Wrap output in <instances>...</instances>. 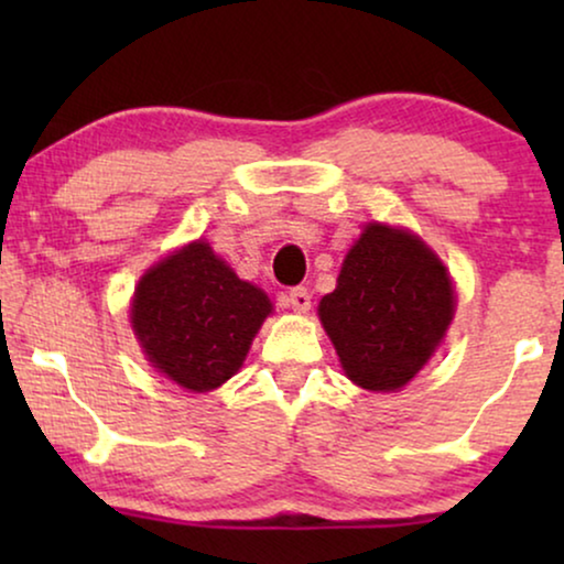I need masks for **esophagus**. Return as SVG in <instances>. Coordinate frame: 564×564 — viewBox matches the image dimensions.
<instances>
[{
  "label": "esophagus",
  "instance_id": "34e87169",
  "mask_svg": "<svg viewBox=\"0 0 564 564\" xmlns=\"http://www.w3.org/2000/svg\"><path fill=\"white\" fill-rule=\"evenodd\" d=\"M288 305L292 307V311L305 313L307 307H311V292H307L305 288H292L288 292Z\"/></svg>",
  "mask_w": 564,
  "mask_h": 564
}]
</instances>
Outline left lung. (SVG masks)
Listing matches in <instances>:
<instances>
[{
	"mask_svg": "<svg viewBox=\"0 0 564 564\" xmlns=\"http://www.w3.org/2000/svg\"><path fill=\"white\" fill-rule=\"evenodd\" d=\"M318 315L349 380L365 390H398L452 323V280L421 238L372 223L346 253Z\"/></svg>",
	"mask_w": 564,
	"mask_h": 564,
	"instance_id": "1",
	"label": "left lung"
}]
</instances>
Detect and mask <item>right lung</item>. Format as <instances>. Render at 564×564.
<instances>
[{
	"label": "right lung",
	"mask_w": 564,
	"mask_h": 564,
	"mask_svg": "<svg viewBox=\"0 0 564 564\" xmlns=\"http://www.w3.org/2000/svg\"><path fill=\"white\" fill-rule=\"evenodd\" d=\"M269 313L264 292L238 280L210 246L195 241L143 276L130 318L159 372L207 392L238 372Z\"/></svg>",
	"instance_id": "obj_1"
}]
</instances>
